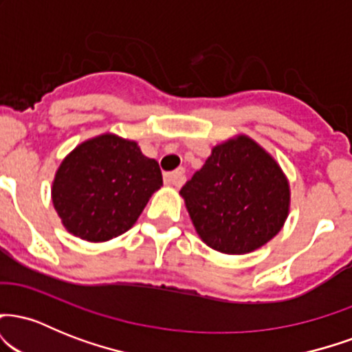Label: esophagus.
I'll list each match as a JSON object with an SVG mask.
<instances>
[{
    "label": "esophagus",
    "mask_w": 352,
    "mask_h": 352,
    "mask_svg": "<svg viewBox=\"0 0 352 352\" xmlns=\"http://www.w3.org/2000/svg\"><path fill=\"white\" fill-rule=\"evenodd\" d=\"M164 182L168 185H179L182 182V175L179 172H164Z\"/></svg>",
    "instance_id": "obj_1"
}]
</instances>
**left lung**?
<instances>
[{
    "instance_id": "1",
    "label": "left lung",
    "mask_w": 352,
    "mask_h": 352,
    "mask_svg": "<svg viewBox=\"0 0 352 352\" xmlns=\"http://www.w3.org/2000/svg\"><path fill=\"white\" fill-rule=\"evenodd\" d=\"M160 187L159 162L132 140L102 135L64 159L52 184V204L72 235L107 241L132 228Z\"/></svg>"
}]
</instances>
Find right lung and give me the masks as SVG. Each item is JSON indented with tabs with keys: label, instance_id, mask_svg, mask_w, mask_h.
Returning <instances> with one entry per match:
<instances>
[{
	"label": "right lung",
	"instance_id": "obj_1",
	"mask_svg": "<svg viewBox=\"0 0 352 352\" xmlns=\"http://www.w3.org/2000/svg\"><path fill=\"white\" fill-rule=\"evenodd\" d=\"M180 195L201 240L228 254L263 246L288 217V182L272 157L246 137L217 145Z\"/></svg>",
	"mask_w": 352,
	"mask_h": 352
}]
</instances>
